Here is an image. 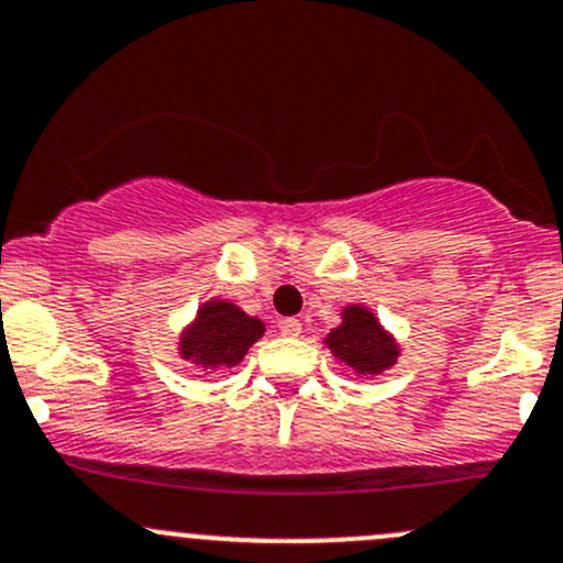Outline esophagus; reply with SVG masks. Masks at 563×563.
Wrapping results in <instances>:
<instances>
[{
	"label": "esophagus",
	"mask_w": 563,
	"mask_h": 563,
	"mask_svg": "<svg viewBox=\"0 0 563 563\" xmlns=\"http://www.w3.org/2000/svg\"><path fill=\"white\" fill-rule=\"evenodd\" d=\"M277 331H280L283 336H299L301 321L299 318H280V321H277Z\"/></svg>",
	"instance_id": "esophagus-1"
}]
</instances>
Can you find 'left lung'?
<instances>
[{"instance_id":"left-lung-1","label":"left lung","mask_w":563,"mask_h":563,"mask_svg":"<svg viewBox=\"0 0 563 563\" xmlns=\"http://www.w3.org/2000/svg\"><path fill=\"white\" fill-rule=\"evenodd\" d=\"M327 347L358 375H380L399 358L394 336L380 327L375 312L361 305L342 310V323L329 331Z\"/></svg>"}]
</instances>
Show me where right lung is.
Returning <instances> with one entry per match:
<instances>
[{"label":"right lung","mask_w":563,"mask_h":563,"mask_svg":"<svg viewBox=\"0 0 563 563\" xmlns=\"http://www.w3.org/2000/svg\"><path fill=\"white\" fill-rule=\"evenodd\" d=\"M264 336V323L227 299H210L180 334V356L199 369H232Z\"/></svg>","instance_id":"right-lung-1"}]
</instances>
